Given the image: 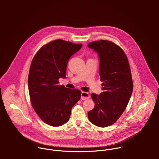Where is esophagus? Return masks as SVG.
Instances as JSON below:
<instances>
[{
	"instance_id": "esophagus-1",
	"label": "esophagus",
	"mask_w": 159,
	"mask_h": 159,
	"mask_svg": "<svg viewBox=\"0 0 159 159\" xmlns=\"http://www.w3.org/2000/svg\"><path fill=\"white\" fill-rule=\"evenodd\" d=\"M90 98V95L88 93L86 92H82L81 93V99L82 100H85Z\"/></svg>"
}]
</instances>
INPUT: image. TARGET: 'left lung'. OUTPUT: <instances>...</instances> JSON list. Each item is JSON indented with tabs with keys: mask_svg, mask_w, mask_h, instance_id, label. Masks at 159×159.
<instances>
[{
	"mask_svg": "<svg viewBox=\"0 0 159 159\" xmlns=\"http://www.w3.org/2000/svg\"><path fill=\"white\" fill-rule=\"evenodd\" d=\"M98 53L103 92L92 94L94 108L88 112L90 122L106 127L115 123L125 110L133 92V80L127 57L118 45L107 40L89 43Z\"/></svg>",
	"mask_w": 159,
	"mask_h": 159,
	"instance_id": "obj_1",
	"label": "left lung"
}]
</instances>
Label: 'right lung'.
<instances>
[{"label": "right lung", "mask_w": 159, "mask_h": 159, "mask_svg": "<svg viewBox=\"0 0 159 159\" xmlns=\"http://www.w3.org/2000/svg\"><path fill=\"white\" fill-rule=\"evenodd\" d=\"M81 48V44L55 40L41 47L32 60L28 80L31 104L41 120L50 126L69 121L72 107L81 98L80 90L58 85L60 78H66L69 60Z\"/></svg>", "instance_id": "right-lung-1"}]
</instances>
